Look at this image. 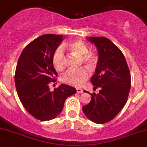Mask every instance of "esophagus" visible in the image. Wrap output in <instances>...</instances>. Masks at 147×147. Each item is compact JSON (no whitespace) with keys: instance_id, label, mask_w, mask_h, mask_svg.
Listing matches in <instances>:
<instances>
[{"instance_id":"34e87169","label":"esophagus","mask_w":147,"mask_h":147,"mask_svg":"<svg viewBox=\"0 0 147 147\" xmlns=\"http://www.w3.org/2000/svg\"><path fill=\"white\" fill-rule=\"evenodd\" d=\"M76 92L79 94H82L83 93V90L82 89H80V88H76Z\"/></svg>"}]
</instances>
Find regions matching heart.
Segmentation results:
<instances>
[{
    "label": "heart",
    "mask_w": 147,
    "mask_h": 147,
    "mask_svg": "<svg viewBox=\"0 0 147 147\" xmlns=\"http://www.w3.org/2000/svg\"><path fill=\"white\" fill-rule=\"evenodd\" d=\"M63 48H66L72 53L82 57V61L87 64L89 67H94L98 61L97 54L94 53H88L89 48L82 40H76L71 42L64 45ZM63 48L61 47H58L53 55V64L57 71H62L65 68V56ZM89 71L86 68L71 69L67 71L63 75L62 81L72 86H82L89 79Z\"/></svg>",
    "instance_id": "b5f03b06"
}]
</instances>
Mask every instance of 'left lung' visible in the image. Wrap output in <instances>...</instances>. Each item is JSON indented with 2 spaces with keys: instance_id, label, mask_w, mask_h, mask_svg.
I'll list each match as a JSON object with an SVG mask.
<instances>
[{
  "instance_id": "8db88e82",
  "label": "left lung",
  "mask_w": 147,
  "mask_h": 147,
  "mask_svg": "<svg viewBox=\"0 0 147 147\" xmlns=\"http://www.w3.org/2000/svg\"><path fill=\"white\" fill-rule=\"evenodd\" d=\"M86 40L97 47L98 61L91 82L94 88L101 89L99 94H90V102L82 110L92 122L105 123L125 106L131 89V74L123 53L109 39L90 37Z\"/></svg>"
}]
</instances>
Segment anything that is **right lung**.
Returning a JSON list of instances; mask_svg holds the SVG:
<instances>
[{"instance_id": "1", "label": "right lung", "mask_w": 147, "mask_h": 147, "mask_svg": "<svg viewBox=\"0 0 147 147\" xmlns=\"http://www.w3.org/2000/svg\"><path fill=\"white\" fill-rule=\"evenodd\" d=\"M63 40L60 34H43L27 45L18 60L15 85L19 100L29 114L42 121L56 118L65 100L76 92L63 84L53 92L48 86L56 82L53 55Z\"/></svg>"}]
</instances>
